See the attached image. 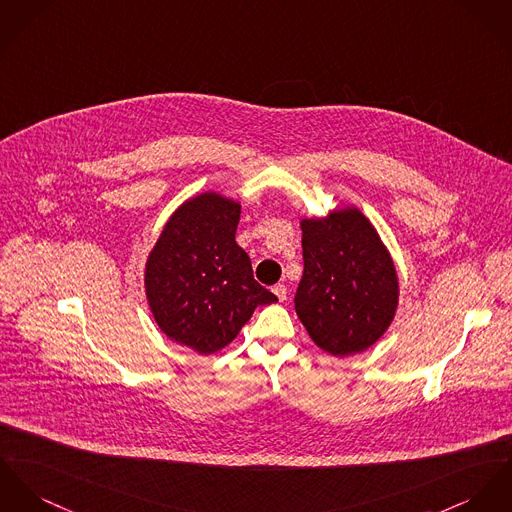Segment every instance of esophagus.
I'll return each instance as SVG.
<instances>
[{"label": "esophagus", "instance_id": "1", "mask_svg": "<svg viewBox=\"0 0 512 512\" xmlns=\"http://www.w3.org/2000/svg\"><path fill=\"white\" fill-rule=\"evenodd\" d=\"M273 292H275L276 298H278L280 302H284L286 296H288V288H286L284 284H276L275 288H273Z\"/></svg>", "mask_w": 512, "mask_h": 512}]
</instances>
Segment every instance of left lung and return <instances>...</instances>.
I'll return each mask as SVG.
<instances>
[{
	"mask_svg": "<svg viewBox=\"0 0 512 512\" xmlns=\"http://www.w3.org/2000/svg\"><path fill=\"white\" fill-rule=\"evenodd\" d=\"M304 275L294 306L319 349L362 353L394 321L399 282L390 251L354 206L325 218H304Z\"/></svg>",
	"mask_w": 512,
	"mask_h": 512,
	"instance_id": "1",
	"label": "left lung"
}]
</instances>
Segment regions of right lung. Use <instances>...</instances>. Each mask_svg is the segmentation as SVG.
Listing matches in <instances>:
<instances>
[{
  "label": "right lung",
  "instance_id": "1",
  "mask_svg": "<svg viewBox=\"0 0 512 512\" xmlns=\"http://www.w3.org/2000/svg\"><path fill=\"white\" fill-rule=\"evenodd\" d=\"M241 204L218 193L183 202L148 255L146 296L159 329L198 354L230 345L276 296L253 278L236 243Z\"/></svg>",
  "mask_w": 512,
  "mask_h": 512
}]
</instances>
